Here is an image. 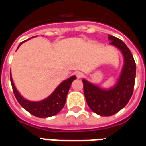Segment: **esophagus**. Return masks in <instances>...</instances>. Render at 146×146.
<instances>
[{
    "label": "esophagus",
    "mask_w": 146,
    "mask_h": 146,
    "mask_svg": "<svg viewBox=\"0 0 146 146\" xmlns=\"http://www.w3.org/2000/svg\"><path fill=\"white\" fill-rule=\"evenodd\" d=\"M76 76L77 78H82L83 76H84V73H82V72H80V71H77V72H76Z\"/></svg>",
    "instance_id": "1"
}]
</instances>
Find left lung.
<instances>
[{
	"mask_svg": "<svg viewBox=\"0 0 146 146\" xmlns=\"http://www.w3.org/2000/svg\"><path fill=\"white\" fill-rule=\"evenodd\" d=\"M110 44L116 46L122 51L124 57V66L116 85L104 90L83 80L84 93L90 109L100 116H109L118 113L127 104L131 98L135 76L136 64L131 52L123 42L115 36L109 35Z\"/></svg>",
	"mask_w": 146,
	"mask_h": 146,
	"instance_id": "8db88e82",
	"label": "left lung"
}]
</instances>
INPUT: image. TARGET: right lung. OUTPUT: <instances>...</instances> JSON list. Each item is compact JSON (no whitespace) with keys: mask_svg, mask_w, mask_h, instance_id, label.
I'll return each instance as SVG.
<instances>
[{"mask_svg":"<svg viewBox=\"0 0 146 146\" xmlns=\"http://www.w3.org/2000/svg\"><path fill=\"white\" fill-rule=\"evenodd\" d=\"M23 42H21L19 47ZM75 79H76V76H73L70 77L69 79L64 80L63 82H62L58 86L57 88L54 90V92L49 97L45 98L43 101L35 102L28 101L19 95V93L18 92L15 87L14 83L12 81V78L10 74V80H11L12 90H13L15 96L17 99V101L19 102V103L30 114H32L36 117H40V118L54 116L62 110V108L64 107L65 103H66L69 89H70L72 82Z\"/></svg>","mask_w":146,"mask_h":146,"instance_id":"obj_1","label":"right lung"}]
</instances>
